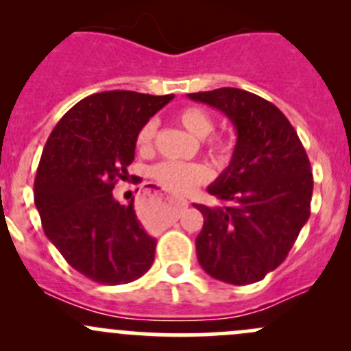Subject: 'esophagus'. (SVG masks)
<instances>
[{
    "label": "esophagus",
    "instance_id": "1",
    "mask_svg": "<svg viewBox=\"0 0 351 351\" xmlns=\"http://www.w3.org/2000/svg\"><path fill=\"white\" fill-rule=\"evenodd\" d=\"M189 207V202L186 200H182V198H178V200H173V210H175V214H182V210H185V208Z\"/></svg>",
    "mask_w": 351,
    "mask_h": 351
}]
</instances>
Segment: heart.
<instances>
[{"instance_id": "b5f03b06", "label": "heart", "mask_w": 351, "mask_h": 351, "mask_svg": "<svg viewBox=\"0 0 351 351\" xmlns=\"http://www.w3.org/2000/svg\"><path fill=\"white\" fill-rule=\"evenodd\" d=\"M176 120L197 139H204L214 129L212 115L202 107H185L176 113ZM156 134L154 120L144 123L136 137L137 147L141 151H149L153 146ZM207 147L212 156L217 159H226L231 154L232 144L226 137L215 136L207 139ZM156 182L173 193H189L198 185L205 183L210 176L207 166L200 162H180V161H162L153 168Z\"/></svg>"}]
</instances>
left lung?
<instances>
[{"mask_svg":"<svg viewBox=\"0 0 351 351\" xmlns=\"http://www.w3.org/2000/svg\"><path fill=\"white\" fill-rule=\"evenodd\" d=\"M189 97L221 110L238 132L231 162L207 189L219 205L195 204L204 215L198 263L226 284H254L285 260L309 219V158L289 119L265 98L238 88Z\"/></svg>","mask_w":351,"mask_h":351,"instance_id":"8db88e82","label":"left lung"}]
</instances>
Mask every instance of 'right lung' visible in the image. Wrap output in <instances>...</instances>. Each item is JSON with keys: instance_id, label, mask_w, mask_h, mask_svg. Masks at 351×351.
<instances>
[{"instance_id": "add662e5", "label": "right lung", "mask_w": 351, "mask_h": 351, "mask_svg": "<svg viewBox=\"0 0 351 351\" xmlns=\"http://www.w3.org/2000/svg\"><path fill=\"white\" fill-rule=\"evenodd\" d=\"M175 95L113 90L90 95L62 117L42 151L34 183L45 236L62 258L101 285L129 284L154 261L151 238L112 190L127 180L141 127Z\"/></svg>"}]
</instances>
